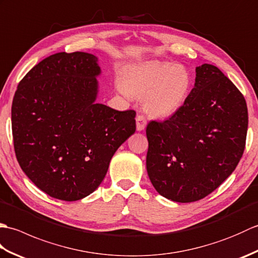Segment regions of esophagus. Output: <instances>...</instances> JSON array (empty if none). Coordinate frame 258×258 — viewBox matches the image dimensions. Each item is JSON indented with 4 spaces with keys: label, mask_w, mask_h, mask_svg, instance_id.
<instances>
[{
    "label": "esophagus",
    "mask_w": 258,
    "mask_h": 258,
    "mask_svg": "<svg viewBox=\"0 0 258 258\" xmlns=\"http://www.w3.org/2000/svg\"><path fill=\"white\" fill-rule=\"evenodd\" d=\"M146 124H147L146 117L144 115L139 114L138 116H136V128H138V131H143L145 128Z\"/></svg>",
    "instance_id": "obj_1"
}]
</instances>
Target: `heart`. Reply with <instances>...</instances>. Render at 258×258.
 I'll return each mask as SVG.
<instances>
[{"mask_svg": "<svg viewBox=\"0 0 258 258\" xmlns=\"http://www.w3.org/2000/svg\"><path fill=\"white\" fill-rule=\"evenodd\" d=\"M190 86V74L184 65L154 61L127 69L118 90L143 97V107L151 116L167 117L184 105Z\"/></svg>", "mask_w": 258, "mask_h": 258, "instance_id": "heart-1", "label": "heart"}]
</instances>
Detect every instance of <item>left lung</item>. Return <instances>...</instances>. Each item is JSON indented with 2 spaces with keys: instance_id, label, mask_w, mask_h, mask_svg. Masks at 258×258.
<instances>
[{
  "instance_id": "obj_1",
  "label": "left lung",
  "mask_w": 258,
  "mask_h": 258,
  "mask_svg": "<svg viewBox=\"0 0 258 258\" xmlns=\"http://www.w3.org/2000/svg\"><path fill=\"white\" fill-rule=\"evenodd\" d=\"M248 127L244 95L220 69L196 68L195 85L171 117L147 124L146 168L166 199L189 203L215 190L243 156Z\"/></svg>"
}]
</instances>
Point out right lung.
I'll use <instances>...</instances> for the list:
<instances>
[{
    "instance_id": "right-lung-1",
    "label": "right lung",
    "mask_w": 258,
    "mask_h": 258,
    "mask_svg": "<svg viewBox=\"0 0 258 258\" xmlns=\"http://www.w3.org/2000/svg\"><path fill=\"white\" fill-rule=\"evenodd\" d=\"M100 72L93 54L56 53L31 69L14 94L16 160L54 199L72 202L93 193L114 153L136 130L133 109L95 103Z\"/></svg>"
}]
</instances>
